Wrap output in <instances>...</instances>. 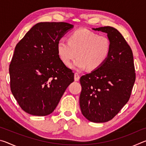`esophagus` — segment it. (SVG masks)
Returning a JSON list of instances; mask_svg holds the SVG:
<instances>
[{
  "mask_svg": "<svg viewBox=\"0 0 146 146\" xmlns=\"http://www.w3.org/2000/svg\"><path fill=\"white\" fill-rule=\"evenodd\" d=\"M74 76H75V81H78L79 79H80V75L77 73H75Z\"/></svg>",
  "mask_w": 146,
  "mask_h": 146,
  "instance_id": "1",
  "label": "esophagus"
}]
</instances>
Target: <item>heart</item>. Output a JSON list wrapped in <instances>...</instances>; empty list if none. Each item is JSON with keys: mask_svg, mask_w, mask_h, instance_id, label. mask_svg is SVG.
Masks as SVG:
<instances>
[{"mask_svg": "<svg viewBox=\"0 0 146 146\" xmlns=\"http://www.w3.org/2000/svg\"><path fill=\"white\" fill-rule=\"evenodd\" d=\"M59 58L66 66L75 58L71 68L81 71L88 68L95 70L104 64L111 50L110 39L104 35L86 29H79L71 33L68 42L60 40L56 45Z\"/></svg>", "mask_w": 146, "mask_h": 146, "instance_id": "heart-1", "label": "heart"}]
</instances>
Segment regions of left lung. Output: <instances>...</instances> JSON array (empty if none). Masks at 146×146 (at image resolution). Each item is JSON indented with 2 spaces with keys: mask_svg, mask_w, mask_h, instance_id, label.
<instances>
[{
  "mask_svg": "<svg viewBox=\"0 0 146 146\" xmlns=\"http://www.w3.org/2000/svg\"><path fill=\"white\" fill-rule=\"evenodd\" d=\"M107 33L110 53L100 68L80 77V107L88 120L102 123L111 120L129 100L136 75L131 49L117 29L93 28Z\"/></svg>",
  "mask_w": 146,
  "mask_h": 146,
  "instance_id": "8db88e82",
  "label": "left lung"
}]
</instances>
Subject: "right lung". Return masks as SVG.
<instances>
[{
	"instance_id": "1",
	"label": "right lung",
	"mask_w": 146,
	"mask_h": 146,
	"mask_svg": "<svg viewBox=\"0 0 146 146\" xmlns=\"http://www.w3.org/2000/svg\"><path fill=\"white\" fill-rule=\"evenodd\" d=\"M73 28L62 22L39 23L17 44L9 69L10 88L28 114H51L74 81V73L61 61L56 49L58 42Z\"/></svg>"
}]
</instances>
